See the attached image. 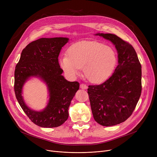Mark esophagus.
<instances>
[{
    "label": "esophagus",
    "instance_id": "esophagus-1",
    "mask_svg": "<svg viewBox=\"0 0 157 157\" xmlns=\"http://www.w3.org/2000/svg\"><path fill=\"white\" fill-rule=\"evenodd\" d=\"M80 88H81V89L85 90V89L87 88V86H86L85 84H84V83H81V84L80 85Z\"/></svg>",
    "mask_w": 157,
    "mask_h": 157
}]
</instances>
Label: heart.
Returning <instances> with one entry per match:
<instances>
[{
  "mask_svg": "<svg viewBox=\"0 0 157 157\" xmlns=\"http://www.w3.org/2000/svg\"><path fill=\"white\" fill-rule=\"evenodd\" d=\"M117 63L114 49L96 41H82L71 45L67 55L60 60L61 67L69 77L78 76L83 68L85 76L92 83L108 79Z\"/></svg>",
  "mask_w": 157,
  "mask_h": 157,
  "instance_id": "heart-1",
  "label": "heart"
}]
</instances>
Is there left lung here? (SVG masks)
Instances as JSON below:
<instances>
[{"mask_svg": "<svg viewBox=\"0 0 157 157\" xmlns=\"http://www.w3.org/2000/svg\"><path fill=\"white\" fill-rule=\"evenodd\" d=\"M115 45L118 65L103 83L90 85L88 94L94 120L106 127L118 125L132 114L141 94V65L134 48L113 34H97Z\"/></svg>", "mask_w": 157, "mask_h": 157, "instance_id": "1", "label": "left lung"}]
</instances>
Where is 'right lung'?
Wrapping results in <instances>:
<instances>
[{
    "instance_id": "1",
    "label": "right lung",
    "mask_w": 157,
    "mask_h": 157,
    "mask_svg": "<svg viewBox=\"0 0 157 157\" xmlns=\"http://www.w3.org/2000/svg\"><path fill=\"white\" fill-rule=\"evenodd\" d=\"M68 40L66 37H54L33 41L23 49L16 65L14 89L16 99L29 119L41 127H59L67 120L71 102L79 88L78 81L70 82L64 78L59 63L61 49ZM32 76L39 77L48 88L49 102L42 112L29 109L21 96L24 83Z\"/></svg>"
}]
</instances>
